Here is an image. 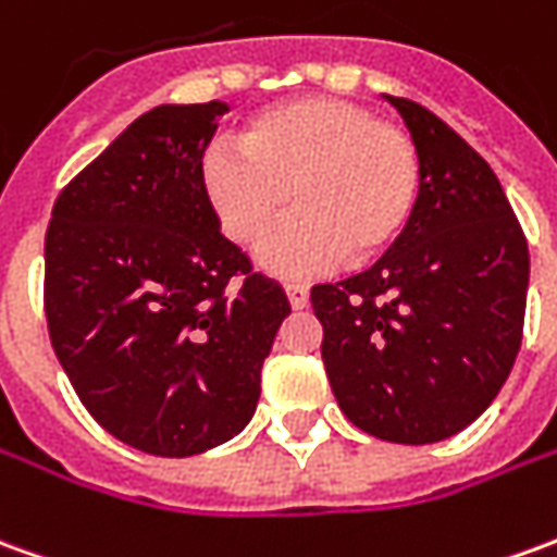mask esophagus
<instances>
[{
    "mask_svg": "<svg viewBox=\"0 0 557 557\" xmlns=\"http://www.w3.org/2000/svg\"><path fill=\"white\" fill-rule=\"evenodd\" d=\"M283 289L289 295L292 310H305V307L310 305V289H307L305 283H286Z\"/></svg>",
    "mask_w": 557,
    "mask_h": 557,
    "instance_id": "1",
    "label": "esophagus"
}]
</instances>
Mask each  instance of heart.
I'll list each match as a JSON object with an SVG mask.
<instances>
[{"label":"heart","mask_w":557,"mask_h":557,"mask_svg":"<svg viewBox=\"0 0 557 557\" xmlns=\"http://www.w3.org/2000/svg\"><path fill=\"white\" fill-rule=\"evenodd\" d=\"M413 138L356 102L305 96L244 123L238 144L205 150L198 184L228 240L250 247L292 205L298 211L262 240L259 262L280 277H307L349 252H386L419 196Z\"/></svg>","instance_id":"heart-1"}]
</instances>
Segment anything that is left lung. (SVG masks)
<instances>
[{"label": "left lung", "instance_id": "left-lung-1", "mask_svg": "<svg viewBox=\"0 0 557 557\" xmlns=\"http://www.w3.org/2000/svg\"><path fill=\"white\" fill-rule=\"evenodd\" d=\"M419 153V196L364 274L313 286L344 416L388 443H437L480 419L522 346L528 244L488 162L441 116L383 96Z\"/></svg>", "mask_w": 557, "mask_h": 557}]
</instances>
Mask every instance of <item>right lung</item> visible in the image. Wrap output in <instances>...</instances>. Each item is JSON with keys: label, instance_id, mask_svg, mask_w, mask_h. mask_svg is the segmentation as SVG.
Wrapping results in <instances>:
<instances>
[{"label": "right lung", "instance_id": "1", "mask_svg": "<svg viewBox=\"0 0 557 557\" xmlns=\"http://www.w3.org/2000/svg\"><path fill=\"white\" fill-rule=\"evenodd\" d=\"M223 102L159 104L65 186L45 240L50 344L116 441L162 458L240 434L292 307L198 184Z\"/></svg>", "mask_w": 557, "mask_h": 557}]
</instances>
